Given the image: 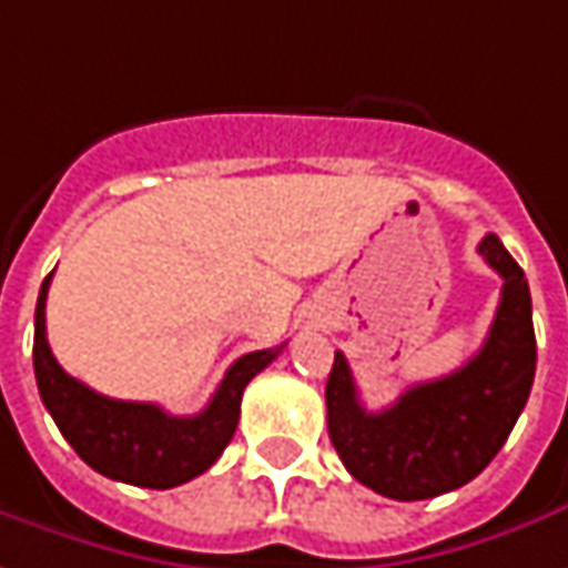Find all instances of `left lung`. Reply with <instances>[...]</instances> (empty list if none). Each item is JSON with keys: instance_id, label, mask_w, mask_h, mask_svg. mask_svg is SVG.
Returning <instances> with one entry per match:
<instances>
[{"instance_id": "left-lung-1", "label": "left lung", "mask_w": 568, "mask_h": 568, "mask_svg": "<svg viewBox=\"0 0 568 568\" xmlns=\"http://www.w3.org/2000/svg\"><path fill=\"white\" fill-rule=\"evenodd\" d=\"M478 254L500 273V304L485 345L442 379L419 382L392 407L369 414L335 351L326 382V419L351 476L392 500H426L463 488L495 460L510 438L535 382V326L523 267L495 233Z\"/></svg>"}]
</instances>
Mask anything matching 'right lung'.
<instances>
[{
  "label": "right lung",
  "mask_w": 568,
  "mask_h": 568,
  "mask_svg": "<svg viewBox=\"0 0 568 568\" xmlns=\"http://www.w3.org/2000/svg\"><path fill=\"white\" fill-rule=\"evenodd\" d=\"M52 273L42 280L33 329V373L45 410L52 414L68 445L90 463L95 473L139 485V488H176L202 476L233 442L245 385L276 361L283 348L252 351L239 357L217 385L202 414L171 416L158 404L114 400L92 392L90 385L68 376L45 338V295Z\"/></svg>",
  "instance_id": "add662e5"
}]
</instances>
